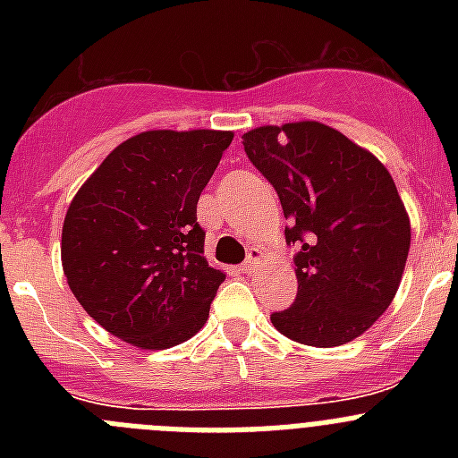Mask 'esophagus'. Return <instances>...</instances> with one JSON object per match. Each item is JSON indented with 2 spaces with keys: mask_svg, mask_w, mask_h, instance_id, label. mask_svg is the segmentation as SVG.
Returning <instances> with one entry per match:
<instances>
[{
  "mask_svg": "<svg viewBox=\"0 0 458 458\" xmlns=\"http://www.w3.org/2000/svg\"><path fill=\"white\" fill-rule=\"evenodd\" d=\"M261 257H264V254H261V250H250V254H248V259H245V261H242L241 264V273H245V275H252L254 270H257V266H259V261H261Z\"/></svg>",
  "mask_w": 458,
  "mask_h": 458,
  "instance_id": "34e87169",
  "label": "esophagus"
}]
</instances>
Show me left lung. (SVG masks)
Listing matches in <instances>:
<instances>
[{"mask_svg": "<svg viewBox=\"0 0 458 458\" xmlns=\"http://www.w3.org/2000/svg\"><path fill=\"white\" fill-rule=\"evenodd\" d=\"M250 163L275 188L295 245L298 293L273 311L279 333L307 346L360 337L390 307L411 248V222L390 172L317 121L242 135Z\"/></svg>", "mask_w": 458, "mask_h": 458, "instance_id": "left-lung-1", "label": "left lung"}]
</instances>
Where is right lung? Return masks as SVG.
<instances>
[{"label": "right lung", "instance_id": "right-lung-1", "mask_svg": "<svg viewBox=\"0 0 458 458\" xmlns=\"http://www.w3.org/2000/svg\"><path fill=\"white\" fill-rule=\"evenodd\" d=\"M232 140L220 131L141 132L109 153L68 206V286L114 337L169 349L208 318L225 273L204 259L197 201Z\"/></svg>", "mask_w": 458, "mask_h": 458}]
</instances>
